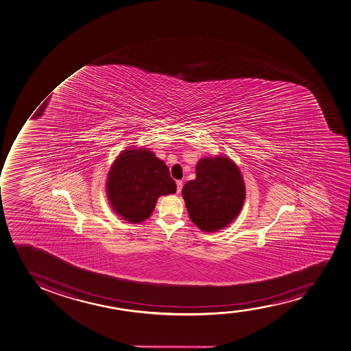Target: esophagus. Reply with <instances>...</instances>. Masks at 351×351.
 <instances>
[{"label": "esophagus", "instance_id": "esophagus-1", "mask_svg": "<svg viewBox=\"0 0 351 351\" xmlns=\"http://www.w3.org/2000/svg\"><path fill=\"white\" fill-rule=\"evenodd\" d=\"M176 184H178V193H180L182 191V186H183V182L176 181Z\"/></svg>", "mask_w": 351, "mask_h": 351}]
</instances>
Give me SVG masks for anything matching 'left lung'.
I'll return each instance as SVG.
<instances>
[{"instance_id":"1","label":"left lung","mask_w":351,"mask_h":351,"mask_svg":"<svg viewBox=\"0 0 351 351\" xmlns=\"http://www.w3.org/2000/svg\"><path fill=\"white\" fill-rule=\"evenodd\" d=\"M182 196L193 224L204 232H216L241 213L244 181L230 158H202L196 167V178L185 183Z\"/></svg>"}]
</instances>
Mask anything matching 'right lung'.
<instances>
[{
  "label": "right lung",
  "instance_id": "1",
  "mask_svg": "<svg viewBox=\"0 0 351 351\" xmlns=\"http://www.w3.org/2000/svg\"><path fill=\"white\" fill-rule=\"evenodd\" d=\"M106 190L119 216L130 223H141L153 213L160 196L176 193V183L166 163L153 152L130 148L110 167Z\"/></svg>",
  "mask_w": 351,
  "mask_h": 351
}]
</instances>
